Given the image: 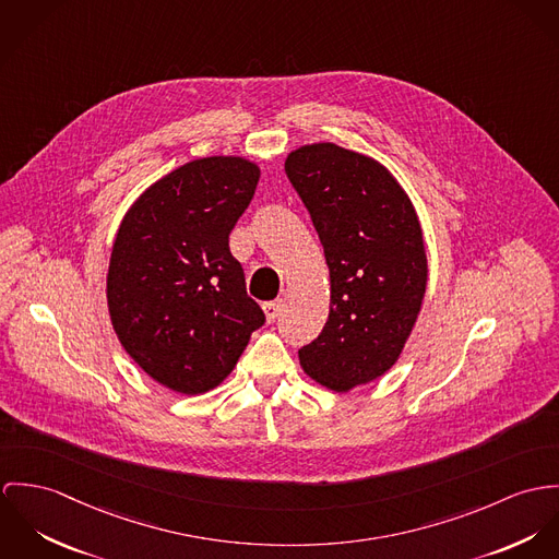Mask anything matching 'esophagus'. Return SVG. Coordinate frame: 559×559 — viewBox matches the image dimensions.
Segmentation results:
<instances>
[{"instance_id": "1", "label": "esophagus", "mask_w": 559, "mask_h": 559, "mask_svg": "<svg viewBox=\"0 0 559 559\" xmlns=\"http://www.w3.org/2000/svg\"><path fill=\"white\" fill-rule=\"evenodd\" d=\"M261 309H263V314H265L267 323H272V321H276L278 312H281V302H276V300H274V302H263Z\"/></svg>"}]
</instances>
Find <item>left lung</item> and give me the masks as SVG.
Instances as JSON below:
<instances>
[{
  "mask_svg": "<svg viewBox=\"0 0 559 559\" xmlns=\"http://www.w3.org/2000/svg\"><path fill=\"white\" fill-rule=\"evenodd\" d=\"M330 272V312L298 352L310 379L332 392L371 383L401 358L423 309L429 261L416 207L371 156L309 143L285 158Z\"/></svg>",
  "mask_w": 559,
  "mask_h": 559,
  "instance_id": "8db88e82",
  "label": "left lung"
}]
</instances>
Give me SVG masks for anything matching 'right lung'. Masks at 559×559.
<instances>
[{"label": "right lung", "instance_id": "add662e5", "mask_svg": "<svg viewBox=\"0 0 559 559\" xmlns=\"http://www.w3.org/2000/svg\"><path fill=\"white\" fill-rule=\"evenodd\" d=\"M259 178L245 156L190 160L145 188L116 234L111 325L134 365L178 394L223 383L265 321L229 250Z\"/></svg>", "mask_w": 559, "mask_h": 559}]
</instances>
